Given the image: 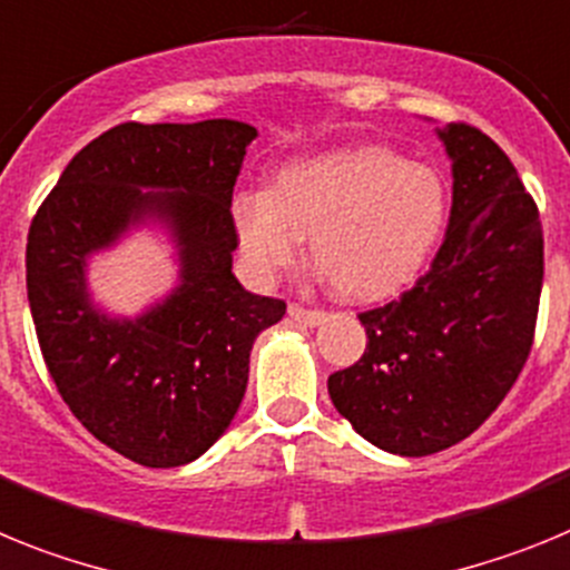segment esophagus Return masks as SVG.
<instances>
[{
    "mask_svg": "<svg viewBox=\"0 0 570 570\" xmlns=\"http://www.w3.org/2000/svg\"><path fill=\"white\" fill-rule=\"evenodd\" d=\"M289 318L295 321V324H304V326H318L326 321V313L324 309H306V306L301 304H292L289 306Z\"/></svg>",
    "mask_w": 570,
    "mask_h": 570,
    "instance_id": "esophagus-1",
    "label": "esophagus"
}]
</instances>
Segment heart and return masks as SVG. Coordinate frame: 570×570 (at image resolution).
Segmentation results:
<instances>
[{
	"mask_svg": "<svg viewBox=\"0 0 570 570\" xmlns=\"http://www.w3.org/2000/svg\"><path fill=\"white\" fill-rule=\"evenodd\" d=\"M439 171L390 148H338L286 163L269 191L232 200L237 244L257 278L289 269L309 235L341 298L381 301L410 284L442 235Z\"/></svg>",
	"mask_w": 570,
	"mask_h": 570,
	"instance_id": "heart-1",
	"label": "heart"
}]
</instances>
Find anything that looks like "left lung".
<instances>
[{
	"instance_id": "1",
	"label": "left lung",
	"mask_w": 570,
	"mask_h": 570,
	"mask_svg": "<svg viewBox=\"0 0 570 570\" xmlns=\"http://www.w3.org/2000/svg\"><path fill=\"white\" fill-rule=\"evenodd\" d=\"M439 137L453 160L442 246L407 292L358 315L367 350L326 381L355 433L399 456L453 448L511 393L546 272L539 209L508 155L468 122Z\"/></svg>"
}]
</instances>
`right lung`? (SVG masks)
Listing matches in <instances>:
<instances>
[{
	"label": "right lung",
	"instance_id": "right-lung-1",
	"mask_svg": "<svg viewBox=\"0 0 570 570\" xmlns=\"http://www.w3.org/2000/svg\"><path fill=\"white\" fill-rule=\"evenodd\" d=\"M255 137L237 120L120 122L73 155L31 220L24 278L48 373L94 439L146 468L195 462L224 435L252 344L286 313L232 275V191ZM146 216L173 229L181 284L140 320H108L85 261Z\"/></svg>",
	"mask_w": 570,
	"mask_h": 570
}]
</instances>
